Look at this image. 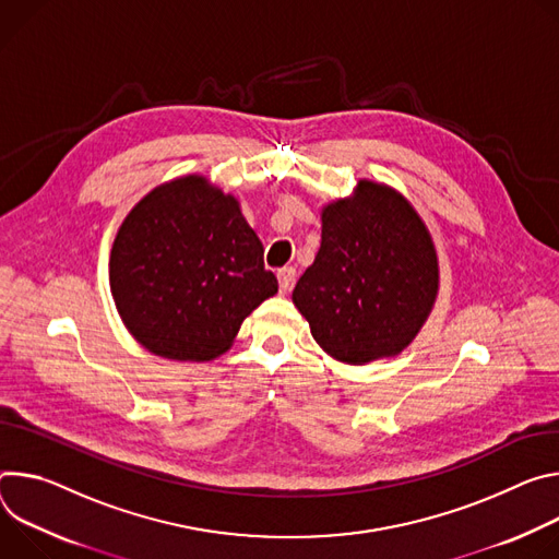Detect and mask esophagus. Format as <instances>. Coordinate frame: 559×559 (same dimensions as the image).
<instances>
[{
	"label": "esophagus",
	"mask_w": 559,
	"mask_h": 559,
	"mask_svg": "<svg viewBox=\"0 0 559 559\" xmlns=\"http://www.w3.org/2000/svg\"><path fill=\"white\" fill-rule=\"evenodd\" d=\"M295 277H297L295 269H282V271L277 273V280H280V293H282V295H286V293L293 288Z\"/></svg>",
	"instance_id": "esophagus-1"
}]
</instances>
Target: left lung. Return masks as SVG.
<instances>
[{
	"mask_svg": "<svg viewBox=\"0 0 559 559\" xmlns=\"http://www.w3.org/2000/svg\"><path fill=\"white\" fill-rule=\"evenodd\" d=\"M438 290V251L424 219L391 186L359 179L350 198L322 209L320 251L293 304L333 359L361 366L400 355Z\"/></svg>",
	"mask_w": 559,
	"mask_h": 559,
	"instance_id": "obj_1",
	"label": "left lung"
}]
</instances>
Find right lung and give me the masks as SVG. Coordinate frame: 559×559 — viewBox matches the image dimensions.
I'll list each match as a JSON object with an SVG mask.
<instances>
[{"instance_id":"right-lung-1","label":"right lung","mask_w":559,"mask_h":559,"mask_svg":"<svg viewBox=\"0 0 559 559\" xmlns=\"http://www.w3.org/2000/svg\"><path fill=\"white\" fill-rule=\"evenodd\" d=\"M129 333L153 355L209 361L277 293L264 246L239 202L204 175L170 179L121 222L108 262Z\"/></svg>"}]
</instances>
